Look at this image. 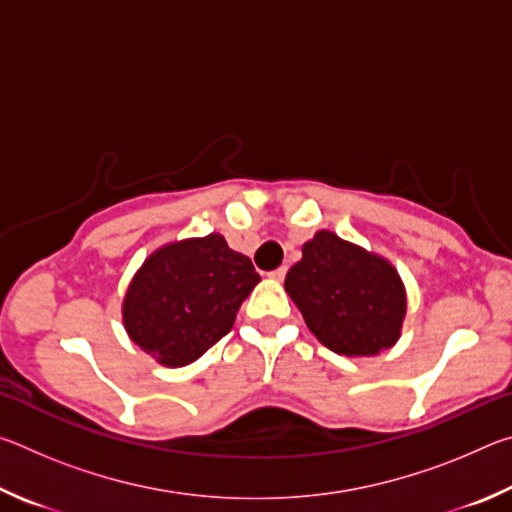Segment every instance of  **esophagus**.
Instances as JSON below:
<instances>
[{"label":"esophagus","mask_w":512,"mask_h":512,"mask_svg":"<svg viewBox=\"0 0 512 512\" xmlns=\"http://www.w3.org/2000/svg\"><path fill=\"white\" fill-rule=\"evenodd\" d=\"M284 275H287V266H280L273 273H268V277H273V280H284Z\"/></svg>","instance_id":"obj_1"}]
</instances>
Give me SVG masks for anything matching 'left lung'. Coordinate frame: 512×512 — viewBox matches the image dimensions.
<instances>
[{"label": "left lung", "mask_w": 512, "mask_h": 512, "mask_svg": "<svg viewBox=\"0 0 512 512\" xmlns=\"http://www.w3.org/2000/svg\"><path fill=\"white\" fill-rule=\"evenodd\" d=\"M284 289L316 339L345 357H375L400 341L406 289L386 257L318 230Z\"/></svg>", "instance_id": "left-lung-1"}]
</instances>
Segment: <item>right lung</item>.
<instances>
[{
    "mask_svg": "<svg viewBox=\"0 0 512 512\" xmlns=\"http://www.w3.org/2000/svg\"><path fill=\"white\" fill-rule=\"evenodd\" d=\"M262 280L223 235L164 244L144 259L121 302L128 339L167 368H183L223 339Z\"/></svg>",
    "mask_w": 512,
    "mask_h": 512,
    "instance_id": "1",
    "label": "right lung"
}]
</instances>
